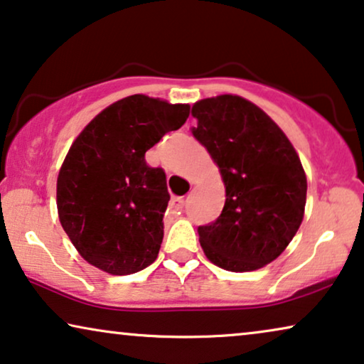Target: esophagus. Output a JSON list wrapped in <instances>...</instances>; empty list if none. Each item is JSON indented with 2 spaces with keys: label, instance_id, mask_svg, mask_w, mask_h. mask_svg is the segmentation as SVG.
Masks as SVG:
<instances>
[{
  "label": "esophagus",
  "instance_id": "1",
  "mask_svg": "<svg viewBox=\"0 0 364 364\" xmlns=\"http://www.w3.org/2000/svg\"><path fill=\"white\" fill-rule=\"evenodd\" d=\"M185 208V198L183 196H173L169 201V210L171 211H181Z\"/></svg>",
  "mask_w": 364,
  "mask_h": 364
}]
</instances>
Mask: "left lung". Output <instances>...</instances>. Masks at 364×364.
<instances>
[{"instance_id": "left-lung-1", "label": "left lung", "mask_w": 364, "mask_h": 364, "mask_svg": "<svg viewBox=\"0 0 364 364\" xmlns=\"http://www.w3.org/2000/svg\"><path fill=\"white\" fill-rule=\"evenodd\" d=\"M193 136L220 168L226 201L198 228L213 264L245 273L274 261L303 221L306 174L287 134L251 101L221 95L193 105Z\"/></svg>"}]
</instances>
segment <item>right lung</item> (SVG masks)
<instances>
[{
  "label": "right lung",
  "instance_id": "add662e5",
  "mask_svg": "<svg viewBox=\"0 0 364 364\" xmlns=\"http://www.w3.org/2000/svg\"><path fill=\"white\" fill-rule=\"evenodd\" d=\"M190 116V105L133 95L109 105L71 144L56 183L60 223L90 264L138 273L158 258L169 193L144 154Z\"/></svg>",
  "mask_w": 364,
  "mask_h": 364
}]
</instances>
